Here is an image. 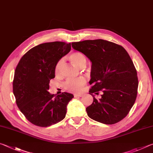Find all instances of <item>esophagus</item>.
<instances>
[{
  "label": "esophagus",
  "instance_id": "34e87169",
  "mask_svg": "<svg viewBox=\"0 0 153 153\" xmlns=\"http://www.w3.org/2000/svg\"><path fill=\"white\" fill-rule=\"evenodd\" d=\"M74 97H81L82 96V94H74Z\"/></svg>",
  "mask_w": 153,
  "mask_h": 153
}]
</instances>
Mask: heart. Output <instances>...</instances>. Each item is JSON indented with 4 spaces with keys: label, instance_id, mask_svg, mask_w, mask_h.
Here are the masks:
<instances>
[{
    "label": "heart",
    "instance_id": "1",
    "mask_svg": "<svg viewBox=\"0 0 153 153\" xmlns=\"http://www.w3.org/2000/svg\"><path fill=\"white\" fill-rule=\"evenodd\" d=\"M68 60L72 64L79 68H84L87 65V59L84 53L80 52H74L68 56ZM62 66V61L59 60L56 64L55 72L56 74H59ZM86 81L84 78H80L76 80H68L67 81L65 86L67 89L72 91H79L81 87L85 84Z\"/></svg>",
    "mask_w": 153,
    "mask_h": 153
}]
</instances>
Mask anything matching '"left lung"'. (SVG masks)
Here are the masks:
<instances>
[{"instance_id": "left-lung-1", "label": "left lung", "mask_w": 153, "mask_h": 153, "mask_svg": "<svg viewBox=\"0 0 153 153\" xmlns=\"http://www.w3.org/2000/svg\"><path fill=\"white\" fill-rule=\"evenodd\" d=\"M72 47L92 62L89 90L92 104L86 108L88 116L105 124H114L129 113L138 93V79L134 63L122 45L107 40L72 42ZM102 91L97 100L92 95Z\"/></svg>"}]
</instances>
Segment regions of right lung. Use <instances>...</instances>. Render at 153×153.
Instances as JSON below:
<instances>
[{
    "instance_id": "add662e5",
    "label": "right lung",
    "mask_w": 153,
    "mask_h": 153,
    "mask_svg": "<svg viewBox=\"0 0 153 153\" xmlns=\"http://www.w3.org/2000/svg\"><path fill=\"white\" fill-rule=\"evenodd\" d=\"M71 49V43H44L26 52L16 67L13 82L16 103L27 120L37 126H50L66 116L73 95L64 92L55 96L48 90L56 63Z\"/></svg>"
}]
</instances>
